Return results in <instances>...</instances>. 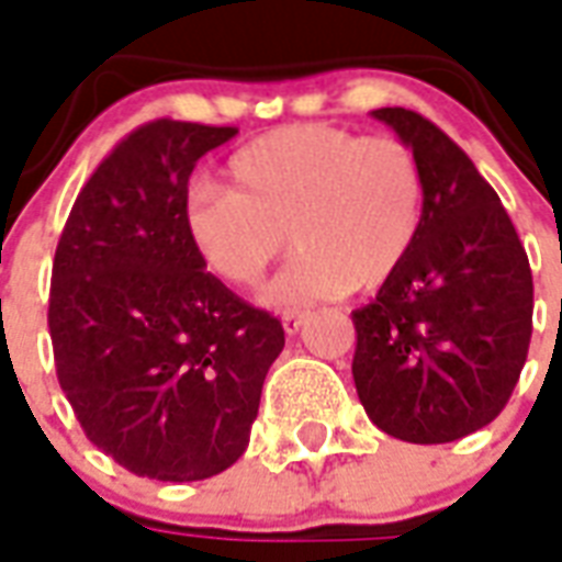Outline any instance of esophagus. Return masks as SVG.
Masks as SVG:
<instances>
[{"label": "esophagus", "instance_id": "obj_1", "mask_svg": "<svg viewBox=\"0 0 562 562\" xmlns=\"http://www.w3.org/2000/svg\"><path fill=\"white\" fill-rule=\"evenodd\" d=\"M306 318H310V313H303V310H289V313H282V327H285V334H301V327L306 324Z\"/></svg>", "mask_w": 562, "mask_h": 562}]
</instances>
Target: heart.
<instances>
[{"instance_id": "obj_1", "label": "heart", "mask_w": 562, "mask_h": 562, "mask_svg": "<svg viewBox=\"0 0 562 562\" xmlns=\"http://www.w3.org/2000/svg\"><path fill=\"white\" fill-rule=\"evenodd\" d=\"M228 193L196 187L184 228L199 261L232 289H252L289 247L270 306H301L348 289L378 292L417 244L426 178L398 136L292 124L228 157Z\"/></svg>"}]
</instances>
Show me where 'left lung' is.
Instances as JSON below:
<instances>
[{
    "instance_id": "8db88e82",
    "label": "left lung",
    "mask_w": 562,
    "mask_h": 562,
    "mask_svg": "<svg viewBox=\"0 0 562 562\" xmlns=\"http://www.w3.org/2000/svg\"><path fill=\"white\" fill-rule=\"evenodd\" d=\"M414 148L426 178L417 244L375 301L351 313L357 396L378 429L450 443L513 396L533 334V273L492 184L419 112H372Z\"/></svg>"
}]
</instances>
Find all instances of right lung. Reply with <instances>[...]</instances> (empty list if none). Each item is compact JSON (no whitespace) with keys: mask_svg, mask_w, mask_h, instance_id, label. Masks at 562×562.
Wrapping results in <instances>:
<instances>
[{"mask_svg":"<svg viewBox=\"0 0 562 562\" xmlns=\"http://www.w3.org/2000/svg\"><path fill=\"white\" fill-rule=\"evenodd\" d=\"M238 127L157 119L91 172L49 282L56 375L86 438L136 476L196 482L244 456L280 318L207 273L187 181Z\"/></svg>","mask_w":562,"mask_h":562,"instance_id":"1","label":"right lung"}]
</instances>
